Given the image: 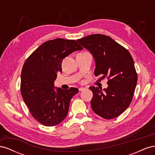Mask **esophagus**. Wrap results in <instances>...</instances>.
<instances>
[{"mask_svg":"<svg viewBox=\"0 0 155 155\" xmlns=\"http://www.w3.org/2000/svg\"><path fill=\"white\" fill-rule=\"evenodd\" d=\"M85 89V88H83V87H80V88H79V91H84Z\"/></svg>","mask_w":155,"mask_h":155,"instance_id":"34e87169","label":"esophagus"}]
</instances>
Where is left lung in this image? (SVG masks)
I'll return each instance as SVG.
<instances>
[{
    "label": "left lung",
    "mask_w": 155,
    "mask_h": 155,
    "mask_svg": "<svg viewBox=\"0 0 155 155\" xmlns=\"http://www.w3.org/2000/svg\"><path fill=\"white\" fill-rule=\"evenodd\" d=\"M94 58L96 76L107 78L108 87H89L93 93L91 104L93 111L110 120L127 109L133 99L137 83L134 61L129 51L110 37L93 34L77 40Z\"/></svg>",
    "instance_id": "left-lung-1"
}]
</instances>
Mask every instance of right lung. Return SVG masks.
<instances>
[{
    "instance_id": "obj_1",
    "label": "right lung",
    "mask_w": 155,
    "mask_h": 155,
    "mask_svg": "<svg viewBox=\"0 0 155 155\" xmlns=\"http://www.w3.org/2000/svg\"><path fill=\"white\" fill-rule=\"evenodd\" d=\"M81 50L75 40H49L37 48L23 65L21 95L31 116L42 125H57L66 118L70 100L79 90L74 87L56 89L54 81L58 73L62 71L63 59Z\"/></svg>"
}]
</instances>
